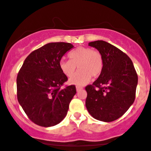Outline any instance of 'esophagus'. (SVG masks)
<instances>
[{
	"label": "esophagus",
	"mask_w": 151,
	"mask_h": 151,
	"mask_svg": "<svg viewBox=\"0 0 151 151\" xmlns=\"http://www.w3.org/2000/svg\"><path fill=\"white\" fill-rule=\"evenodd\" d=\"M82 89H83V88L81 87V86H76V89H77V91H80V90H81Z\"/></svg>",
	"instance_id": "esophagus-1"
}]
</instances>
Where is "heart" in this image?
<instances>
[{
	"instance_id": "b5f03b06",
	"label": "heart",
	"mask_w": 151,
	"mask_h": 151,
	"mask_svg": "<svg viewBox=\"0 0 151 151\" xmlns=\"http://www.w3.org/2000/svg\"><path fill=\"white\" fill-rule=\"evenodd\" d=\"M68 57L70 60L62 59L59 66L62 73L67 77L73 75L77 67L79 69L69 81L71 84L84 85L89 82L91 77H99L103 70V58L98 50L86 47H78L69 53Z\"/></svg>"
}]
</instances>
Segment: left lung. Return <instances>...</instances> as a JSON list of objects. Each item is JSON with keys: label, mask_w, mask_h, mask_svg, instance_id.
I'll return each mask as SVG.
<instances>
[{"label": "left lung", "mask_w": 151, "mask_h": 151, "mask_svg": "<svg viewBox=\"0 0 151 151\" xmlns=\"http://www.w3.org/2000/svg\"><path fill=\"white\" fill-rule=\"evenodd\" d=\"M101 54L104 67L99 77L86 86V107L91 116L111 122L122 116L136 97L138 75L131 59L103 40L89 43Z\"/></svg>", "instance_id": "left-lung-1"}]
</instances>
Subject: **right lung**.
Here are the masks:
<instances>
[{
  "label": "right lung",
  "mask_w": 151,
  "mask_h": 151,
  "mask_svg": "<svg viewBox=\"0 0 151 151\" xmlns=\"http://www.w3.org/2000/svg\"><path fill=\"white\" fill-rule=\"evenodd\" d=\"M74 46L67 42H51L34 50L26 58L17 77V97L32 122L43 127L58 124L65 119L74 85L61 89L67 81L59 63Z\"/></svg>",
  "instance_id": "obj_1"
}]
</instances>
